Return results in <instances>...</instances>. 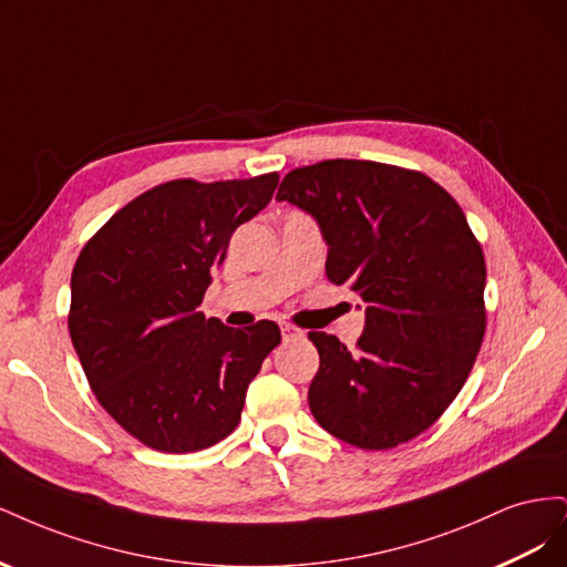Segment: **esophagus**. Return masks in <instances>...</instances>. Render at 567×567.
I'll return each instance as SVG.
<instances>
[{
	"label": "esophagus",
	"mask_w": 567,
	"mask_h": 567,
	"mask_svg": "<svg viewBox=\"0 0 567 567\" xmlns=\"http://www.w3.org/2000/svg\"><path fill=\"white\" fill-rule=\"evenodd\" d=\"M305 333L298 329V326L293 323H281V338L284 340H296V338H302Z\"/></svg>",
	"instance_id": "esophagus-1"
}]
</instances>
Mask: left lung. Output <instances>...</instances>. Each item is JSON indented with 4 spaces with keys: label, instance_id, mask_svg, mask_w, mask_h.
<instances>
[{
    "label": "left lung",
    "instance_id": "8db88e82",
    "mask_svg": "<svg viewBox=\"0 0 567 567\" xmlns=\"http://www.w3.org/2000/svg\"><path fill=\"white\" fill-rule=\"evenodd\" d=\"M277 198L317 217L326 277L367 302L354 350L307 333L312 416L359 450L414 440L454 402L487 329L485 255L461 205L419 169L346 158L290 169Z\"/></svg>",
    "mask_w": 567,
    "mask_h": 567
}]
</instances>
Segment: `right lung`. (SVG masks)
Returning a JSON list of instances; mask_svg holds the SVG:
<instances>
[{
  "instance_id": "add662e5",
  "label": "right lung",
  "mask_w": 567,
  "mask_h": 567,
  "mask_svg": "<svg viewBox=\"0 0 567 567\" xmlns=\"http://www.w3.org/2000/svg\"><path fill=\"white\" fill-rule=\"evenodd\" d=\"M277 184L279 173L163 182L120 208L78 255L73 348L99 404L151 450L200 452L234 433L250 381L281 342L274 321L241 331L198 312L231 234Z\"/></svg>"
}]
</instances>
